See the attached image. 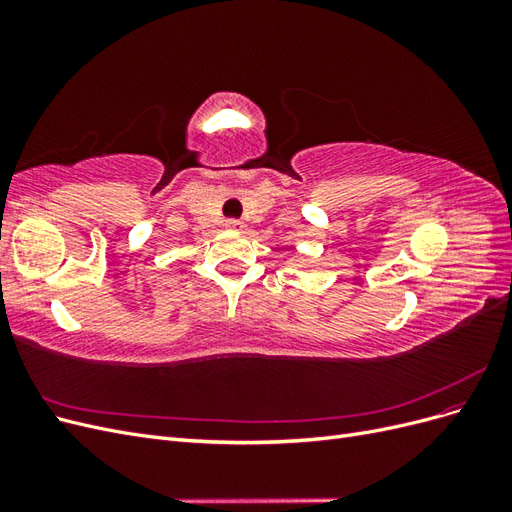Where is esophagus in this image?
<instances>
[{"instance_id":"1","label":"esophagus","mask_w":512,"mask_h":512,"mask_svg":"<svg viewBox=\"0 0 512 512\" xmlns=\"http://www.w3.org/2000/svg\"><path fill=\"white\" fill-rule=\"evenodd\" d=\"M226 228H230V230H241V228H243V222H241V220H226Z\"/></svg>"}]
</instances>
